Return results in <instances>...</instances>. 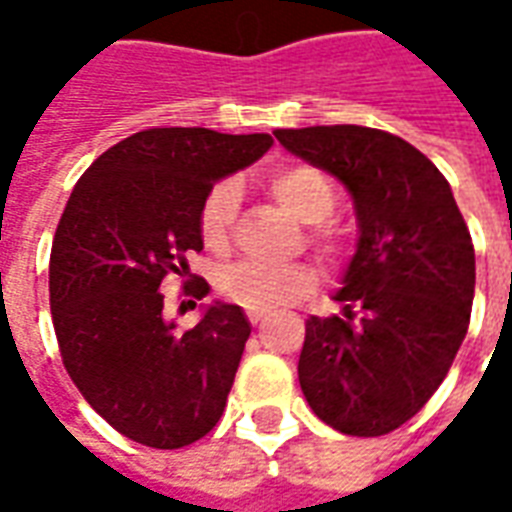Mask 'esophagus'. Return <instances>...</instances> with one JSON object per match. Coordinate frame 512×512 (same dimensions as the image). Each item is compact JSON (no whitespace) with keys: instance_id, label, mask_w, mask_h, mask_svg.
<instances>
[{"instance_id":"34e87169","label":"esophagus","mask_w":512,"mask_h":512,"mask_svg":"<svg viewBox=\"0 0 512 512\" xmlns=\"http://www.w3.org/2000/svg\"><path fill=\"white\" fill-rule=\"evenodd\" d=\"M249 321H252L257 326V323L263 321V312H249Z\"/></svg>"}]
</instances>
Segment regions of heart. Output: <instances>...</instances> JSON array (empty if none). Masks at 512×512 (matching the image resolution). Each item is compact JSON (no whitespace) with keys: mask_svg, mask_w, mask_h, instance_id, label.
Listing matches in <instances>:
<instances>
[{"mask_svg":"<svg viewBox=\"0 0 512 512\" xmlns=\"http://www.w3.org/2000/svg\"><path fill=\"white\" fill-rule=\"evenodd\" d=\"M266 186L282 208H288L296 219L307 224L329 219L337 208L332 180L315 167L277 169L266 178ZM238 205H241V186L235 178L213 183L211 191L205 194L197 213V230L208 252L222 255L230 249ZM312 244L321 255H337V238L329 230H315ZM315 282L318 277L307 266H263V263H235L219 279L224 296L252 312L282 310L293 301L304 299L315 288Z\"/></svg>","mask_w":512,"mask_h":512,"instance_id":"obj_1","label":"heart"}]
</instances>
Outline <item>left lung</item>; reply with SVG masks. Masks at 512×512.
I'll use <instances>...</instances> for the list:
<instances>
[{
	"instance_id": "obj_1",
	"label": "left lung",
	"mask_w": 512,
	"mask_h": 512,
	"mask_svg": "<svg viewBox=\"0 0 512 512\" xmlns=\"http://www.w3.org/2000/svg\"><path fill=\"white\" fill-rule=\"evenodd\" d=\"M279 145L351 191L356 255L334 301L307 321L299 384L345 436H384L450 373L474 299V246L447 178L406 139L365 126L277 128Z\"/></svg>"
}]
</instances>
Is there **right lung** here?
I'll return each mask as SVG.
<instances>
[{
    "instance_id": "add662e5",
    "label": "right lung",
    "mask_w": 512,
    "mask_h": 512,
    "mask_svg": "<svg viewBox=\"0 0 512 512\" xmlns=\"http://www.w3.org/2000/svg\"><path fill=\"white\" fill-rule=\"evenodd\" d=\"M274 145L268 134L147 128L95 158L62 211L49 260L62 365L84 400L126 439L178 450L211 433L252 326L213 301L180 332L161 285L200 252L197 213L216 180ZM202 299L205 279L183 285Z\"/></svg>"
}]
</instances>
